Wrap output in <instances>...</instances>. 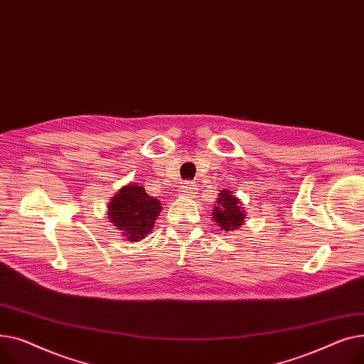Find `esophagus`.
Listing matches in <instances>:
<instances>
[{
    "label": "esophagus",
    "mask_w": 364,
    "mask_h": 364,
    "mask_svg": "<svg viewBox=\"0 0 364 364\" xmlns=\"http://www.w3.org/2000/svg\"><path fill=\"white\" fill-rule=\"evenodd\" d=\"M181 192H182V196L183 197H189V198H192V194H194V186H192V185H189V183H183L182 186H181Z\"/></svg>",
    "instance_id": "1"
}]
</instances>
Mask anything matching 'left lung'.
Listing matches in <instances>:
<instances>
[{"label":"left lung","mask_w":364,"mask_h":364,"mask_svg":"<svg viewBox=\"0 0 364 364\" xmlns=\"http://www.w3.org/2000/svg\"><path fill=\"white\" fill-rule=\"evenodd\" d=\"M211 216L223 233H228L237 230L244 223L245 210L238 197L232 196V192L228 189H222Z\"/></svg>","instance_id":"1"}]
</instances>
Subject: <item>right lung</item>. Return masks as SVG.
I'll list each match as a JSON object with an SVG mask.
<instances>
[{
    "mask_svg": "<svg viewBox=\"0 0 364 364\" xmlns=\"http://www.w3.org/2000/svg\"><path fill=\"white\" fill-rule=\"evenodd\" d=\"M161 210L160 201L149 197L139 183H129L112 198L107 216L127 241L136 242L151 232Z\"/></svg>",
    "mask_w": 364,
    "mask_h": 364,
    "instance_id": "1",
    "label": "right lung"
}]
</instances>
